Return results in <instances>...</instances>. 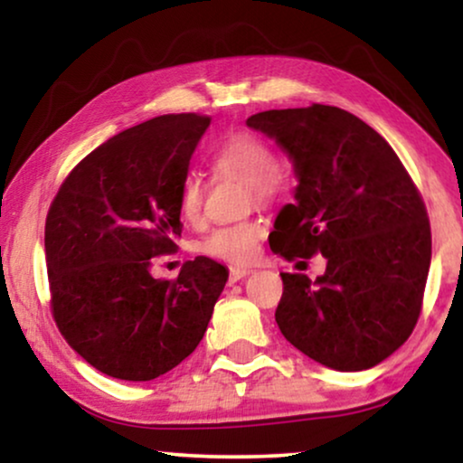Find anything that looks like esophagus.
I'll return each instance as SVG.
<instances>
[{
	"label": "esophagus",
	"instance_id": "1",
	"mask_svg": "<svg viewBox=\"0 0 463 463\" xmlns=\"http://www.w3.org/2000/svg\"><path fill=\"white\" fill-rule=\"evenodd\" d=\"M249 274H250V268H238V265H233V268H230V282L242 280V278H246Z\"/></svg>",
	"mask_w": 463,
	"mask_h": 463
}]
</instances>
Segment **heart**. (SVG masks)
Returning a JSON list of instances; mask_svg holds the SVG:
<instances>
[{
    "instance_id": "1",
    "label": "heart",
    "mask_w": 463,
    "mask_h": 463,
    "mask_svg": "<svg viewBox=\"0 0 463 463\" xmlns=\"http://www.w3.org/2000/svg\"><path fill=\"white\" fill-rule=\"evenodd\" d=\"M221 176H233L244 181L249 189V202L268 206L278 200L284 189V176L276 166L274 149L261 137L250 132L232 135L217 149L211 162ZM179 213L183 221L195 225L202 217V185L195 176H187L179 189ZM263 223L257 219H244L238 223L221 225L200 242V250L208 257L227 263H249L257 255Z\"/></svg>"
}]
</instances>
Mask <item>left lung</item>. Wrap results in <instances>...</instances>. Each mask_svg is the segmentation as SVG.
Masks as SVG:
<instances>
[{
  "mask_svg": "<svg viewBox=\"0 0 463 463\" xmlns=\"http://www.w3.org/2000/svg\"><path fill=\"white\" fill-rule=\"evenodd\" d=\"M287 151L299 185L269 249L287 261L322 255L325 276L280 274L276 322L316 363L371 369L420 320L432 232L420 189L390 143L339 107L271 109L246 119Z\"/></svg>",
  "mask_w": 463,
  "mask_h": 463,
  "instance_id": "1",
  "label": "left lung"
}]
</instances>
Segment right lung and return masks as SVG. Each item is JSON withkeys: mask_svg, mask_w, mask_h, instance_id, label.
<instances>
[{"mask_svg": "<svg viewBox=\"0 0 463 463\" xmlns=\"http://www.w3.org/2000/svg\"><path fill=\"white\" fill-rule=\"evenodd\" d=\"M211 124L168 113L99 145L62 181L46 217L50 309L69 345L105 375L151 382L204 337L227 269L185 261L173 280L151 276L173 255L179 189Z\"/></svg>", "mask_w": 463, "mask_h": 463, "instance_id": "1", "label": "right lung"}]
</instances>
